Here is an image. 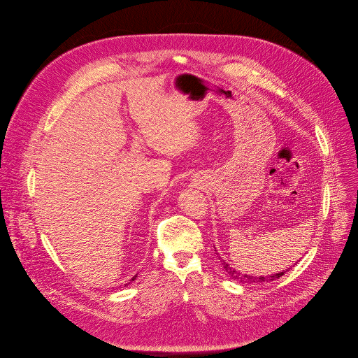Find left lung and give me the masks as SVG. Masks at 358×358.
Returning <instances> with one entry per match:
<instances>
[{"mask_svg":"<svg viewBox=\"0 0 358 358\" xmlns=\"http://www.w3.org/2000/svg\"><path fill=\"white\" fill-rule=\"evenodd\" d=\"M222 265L226 269V272L236 280H238L240 283H262V282H269V280H275L279 279L285 272H279V273H273L271 276H251L247 273H241L237 269H234L233 266H230L224 259H222Z\"/></svg>","mask_w":358,"mask_h":358,"instance_id":"left-lung-1","label":"left lung"}]
</instances>
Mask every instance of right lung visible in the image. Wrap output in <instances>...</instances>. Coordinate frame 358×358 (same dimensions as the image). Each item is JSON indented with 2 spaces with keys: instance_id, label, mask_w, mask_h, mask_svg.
Listing matches in <instances>:
<instances>
[{
  "instance_id": "right-lung-1",
  "label": "right lung",
  "mask_w": 358,
  "mask_h": 358,
  "mask_svg": "<svg viewBox=\"0 0 358 358\" xmlns=\"http://www.w3.org/2000/svg\"><path fill=\"white\" fill-rule=\"evenodd\" d=\"M135 278H136V276H134V278H132V280H134V279H135Z\"/></svg>"
}]
</instances>
